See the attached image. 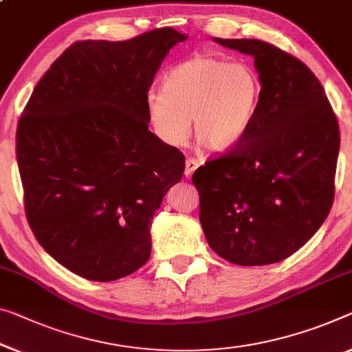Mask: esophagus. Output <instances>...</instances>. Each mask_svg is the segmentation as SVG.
Here are the masks:
<instances>
[{
  "instance_id": "34e87169",
  "label": "esophagus",
  "mask_w": 352,
  "mask_h": 352,
  "mask_svg": "<svg viewBox=\"0 0 352 352\" xmlns=\"http://www.w3.org/2000/svg\"><path fill=\"white\" fill-rule=\"evenodd\" d=\"M199 166V162L197 159L193 157H188L186 160V171H184V175H186V177H192V175L195 173V170H197Z\"/></svg>"
}]
</instances>
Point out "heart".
<instances>
[{
    "mask_svg": "<svg viewBox=\"0 0 352 352\" xmlns=\"http://www.w3.org/2000/svg\"><path fill=\"white\" fill-rule=\"evenodd\" d=\"M261 80L247 63L195 55L165 74L160 93L146 97L154 133L170 146L195 137L209 151H228L245 137L255 118Z\"/></svg>",
    "mask_w": 352,
    "mask_h": 352,
    "instance_id": "1",
    "label": "heart"
}]
</instances>
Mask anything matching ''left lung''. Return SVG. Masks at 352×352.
Listing matches in <instances>:
<instances>
[{"mask_svg": "<svg viewBox=\"0 0 352 352\" xmlns=\"http://www.w3.org/2000/svg\"><path fill=\"white\" fill-rule=\"evenodd\" d=\"M214 41L255 58L261 96L245 137L193 173L199 221L219 256L266 266L299 250L329 215L338 121L300 59L256 39Z\"/></svg>", "mask_w": 352, "mask_h": 352, "instance_id": "obj_1", "label": "left lung"}]
</instances>
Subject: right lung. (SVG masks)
<instances>
[{
    "label": "right lung",
    "instance_id": "1",
    "mask_svg": "<svg viewBox=\"0 0 352 352\" xmlns=\"http://www.w3.org/2000/svg\"><path fill=\"white\" fill-rule=\"evenodd\" d=\"M186 39L159 28L75 42L20 116L26 219L48 255L80 277L113 282L151 256V221L186 157L149 131L146 97L170 48Z\"/></svg>",
    "mask_w": 352,
    "mask_h": 352
}]
</instances>
